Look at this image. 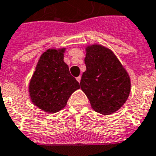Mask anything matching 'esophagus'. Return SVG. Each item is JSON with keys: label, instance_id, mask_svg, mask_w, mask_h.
Wrapping results in <instances>:
<instances>
[{"label": "esophagus", "instance_id": "34e87169", "mask_svg": "<svg viewBox=\"0 0 156 156\" xmlns=\"http://www.w3.org/2000/svg\"><path fill=\"white\" fill-rule=\"evenodd\" d=\"M76 79H77V81H78V83H80V80H81V76H78V77H77Z\"/></svg>", "mask_w": 156, "mask_h": 156}]
</instances>
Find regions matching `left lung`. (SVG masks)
<instances>
[{
	"mask_svg": "<svg viewBox=\"0 0 156 156\" xmlns=\"http://www.w3.org/2000/svg\"><path fill=\"white\" fill-rule=\"evenodd\" d=\"M86 71L80 87L89 99L92 108L108 115L119 109L130 92L129 74L115 53L101 45L86 48Z\"/></svg>",
	"mask_w": 156,
	"mask_h": 156,
	"instance_id": "left-lung-1",
	"label": "left lung"
}]
</instances>
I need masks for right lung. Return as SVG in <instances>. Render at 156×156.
I'll return each instance as SVG.
<instances>
[{
  "label": "right lung",
  "instance_id": "1",
  "mask_svg": "<svg viewBox=\"0 0 156 156\" xmlns=\"http://www.w3.org/2000/svg\"><path fill=\"white\" fill-rule=\"evenodd\" d=\"M64 51L48 49L43 52L29 84L32 103L49 114L64 108L72 94L80 88L63 61Z\"/></svg>",
  "mask_w": 156,
  "mask_h": 156
}]
</instances>
